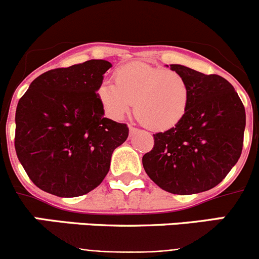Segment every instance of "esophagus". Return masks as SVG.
<instances>
[{"instance_id":"obj_1","label":"esophagus","mask_w":259,"mask_h":259,"mask_svg":"<svg viewBox=\"0 0 259 259\" xmlns=\"http://www.w3.org/2000/svg\"><path fill=\"white\" fill-rule=\"evenodd\" d=\"M129 132H130V134H135V133H138V129L137 127H134V126H129Z\"/></svg>"}]
</instances>
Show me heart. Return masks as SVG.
Returning a JSON list of instances; mask_svg holds the SVG:
<instances>
[{"label": "heart", "mask_w": 259, "mask_h": 259, "mask_svg": "<svg viewBox=\"0 0 259 259\" xmlns=\"http://www.w3.org/2000/svg\"><path fill=\"white\" fill-rule=\"evenodd\" d=\"M98 95L113 119H122L134 105L143 124L153 130H166L184 117L190 88L179 72L135 61L115 71V82L104 81Z\"/></svg>", "instance_id": "1"}]
</instances>
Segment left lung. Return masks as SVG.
I'll use <instances>...</instances> for the list:
<instances>
[{"label":"left lung","instance_id":"8db88e82","mask_svg":"<svg viewBox=\"0 0 259 259\" xmlns=\"http://www.w3.org/2000/svg\"><path fill=\"white\" fill-rule=\"evenodd\" d=\"M170 70L189 83V106L176 126L154 134V148L143 156V166L161 189L197 194L218 185L238 161L245 110L224 77L178 64Z\"/></svg>","mask_w":259,"mask_h":259}]
</instances>
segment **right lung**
Masks as SVG:
<instances>
[{"mask_svg": "<svg viewBox=\"0 0 259 259\" xmlns=\"http://www.w3.org/2000/svg\"><path fill=\"white\" fill-rule=\"evenodd\" d=\"M113 65L89 60L36 77L16 109L15 148L33 184L62 198L95 189L108 174L113 151L129 135L104 117L98 89Z\"/></svg>", "mask_w": 259, "mask_h": 259, "instance_id": "right-lung-1", "label": "right lung"}]
</instances>
